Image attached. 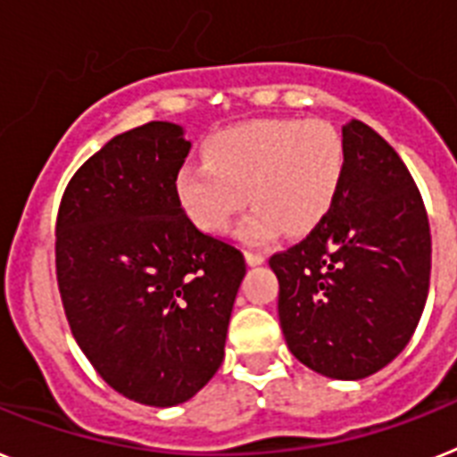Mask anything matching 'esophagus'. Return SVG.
I'll return each instance as SVG.
<instances>
[{
  "instance_id": "obj_1",
  "label": "esophagus",
  "mask_w": 457,
  "mask_h": 457,
  "mask_svg": "<svg viewBox=\"0 0 457 457\" xmlns=\"http://www.w3.org/2000/svg\"><path fill=\"white\" fill-rule=\"evenodd\" d=\"M244 255H246L248 264H262L264 262V253H260V251H251V248H248Z\"/></svg>"
}]
</instances>
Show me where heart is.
<instances>
[{"label":"heart","instance_id":"heart-1","mask_svg":"<svg viewBox=\"0 0 457 457\" xmlns=\"http://www.w3.org/2000/svg\"><path fill=\"white\" fill-rule=\"evenodd\" d=\"M204 160L183 164L176 174L187 218L204 232L222 235L251 202L255 209L241 235L264 241L278 229L304 235L328 216L344 186L348 153L329 122L267 118L213 134Z\"/></svg>","mask_w":457,"mask_h":457}]
</instances>
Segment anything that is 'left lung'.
<instances>
[{"mask_svg":"<svg viewBox=\"0 0 457 457\" xmlns=\"http://www.w3.org/2000/svg\"><path fill=\"white\" fill-rule=\"evenodd\" d=\"M341 134L348 164L335 206L270 267L295 358L323 377L365 378L416 332L432 239L420 190L393 145L355 118Z\"/></svg>","mask_w":457,"mask_h":457,"instance_id":"left-lung-1","label":"left lung"}]
</instances>
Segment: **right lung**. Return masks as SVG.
I'll use <instances>...</instances> for the list:
<instances>
[{"label":"right lung","mask_w":457,"mask_h":457,"mask_svg":"<svg viewBox=\"0 0 457 457\" xmlns=\"http://www.w3.org/2000/svg\"><path fill=\"white\" fill-rule=\"evenodd\" d=\"M190 141L145 122L71 176L55 220V271L76 344L111 388L174 406L209 383L225 355L244 253L186 216L176 174Z\"/></svg>","instance_id":"add662e5"}]
</instances>
